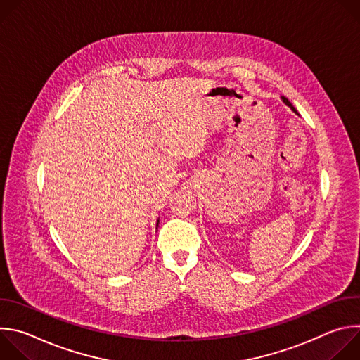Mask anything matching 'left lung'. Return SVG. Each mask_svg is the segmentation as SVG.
Listing matches in <instances>:
<instances>
[{
	"mask_svg": "<svg viewBox=\"0 0 360 360\" xmlns=\"http://www.w3.org/2000/svg\"><path fill=\"white\" fill-rule=\"evenodd\" d=\"M281 98H282V101H283V102H285V105H288V107H289V108H290V110H292V111H293V112H295V114H296V115H297V111H296V110H295V107H293V105H292V104H290V102H289V101H288V98H285V96H281Z\"/></svg>",
	"mask_w": 360,
	"mask_h": 360,
	"instance_id": "obj_1",
	"label": "left lung"
}]
</instances>
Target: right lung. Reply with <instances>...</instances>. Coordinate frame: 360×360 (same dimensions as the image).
I'll return each mask as SVG.
<instances>
[{
	"mask_svg": "<svg viewBox=\"0 0 360 360\" xmlns=\"http://www.w3.org/2000/svg\"><path fill=\"white\" fill-rule=\"evenodd\" d=\"M158 225H160V218H158V221H157V228H158Z\"/></svg>",
	"mask_w": 360,
	"mask_h": 360,
	"instance_id": "1",
	"label": "right lung"
}]
</instances>
